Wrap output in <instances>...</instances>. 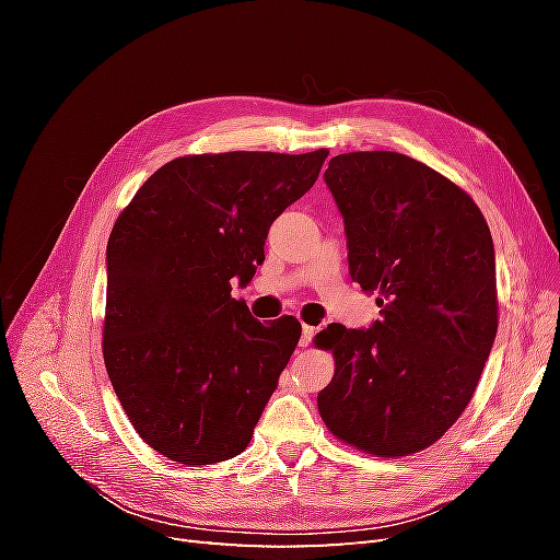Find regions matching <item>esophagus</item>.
I'll return each mask as SVG.
<instances>
[{
    "label": "esophagus",
    "mask_w": 560,
    "mask_h": 560,
    "mask_svg": "<svg viewBox=\"0 0 560 560\" xmlns=\"http://www.w3.org/2000/svg\"><path fill=\"white\" fill-rule=\"evenodd\" d=\"M313 336H315V327H308V325H303L301 327V348H306L311 341H313Z\"/></svg>",
    "instance_id": "1"
}]
</instances>
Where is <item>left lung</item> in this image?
Segmentation results:
<instances>
[{"mask_svg": "<svg viewBox=\"0 0 560 560\" xmlns=\"http://www.w3.org/2000/svg\"><path fill=\"white\" fill-rule=\"evenodd\" d=\"M325 182L346 224L350 278L378 294L381 319L315 336L336 360L319 416L360 451L418 453L467 409L493 348V238L460 186L397 151L334 156Z\"/></svg>", "mask_w": 560, "mask_h": 560, "instance_id": "1", "label": "left lung"}]
</instances>
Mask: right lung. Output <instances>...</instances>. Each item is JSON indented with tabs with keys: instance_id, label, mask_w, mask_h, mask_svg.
Segmentation results:
<instances>
[{
	"instance_id": "right-lung-1",
	"label": "right lung",
	"mask_w": 560,
	"mask_h": 560,
	"mask_svg": "<svg viewBox=\"0 0 560 560\" xmlns=\"http://www.w3.org/2000/svg\"><path fill=\"white\" fill-rule=\"evenodd\" d=\"M327 149L184 156L151 175L107 243L103 352L144 442L179 465L243 453L301 338L254 319L231 284L264 264L276 219L315 184Z\"/></svg>"
}]
</instances>
